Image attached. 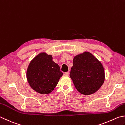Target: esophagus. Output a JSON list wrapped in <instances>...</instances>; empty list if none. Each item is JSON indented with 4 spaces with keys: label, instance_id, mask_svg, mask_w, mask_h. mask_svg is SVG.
<instances>
[{
    "label": "esophagus",
    "instance_id": "1",
    "mask_svg": "<svg viewBox=\"0 0 125 125\" xmlns=\"http://www.w3.org/2000/svg\"><path fill=\"white\" fill-rule=\"evenodd\" d=\"M69 74H70V73H69V71H68V72H66L65 73V76H69Z\"/></svg>",
    "mask_w": 125,
    "mask_h": 125
}]
</instances>
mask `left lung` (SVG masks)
Masks as SVG:
<instances>
[{"label": "left lung", "instance_id": "obj_1", "mask_svg": "<svg viewBox=\"0 0 125 125\" xmlns=\"http://www.w3.org/2000/svg\"><path fill=\"white\" fill-rule=\"evenodd\" d=\"M70 76L80 93L90 95L102 85L105 73L100 61L90 53L84 52L74 57Z\"/></svg>", "mask_w": 125, "mask_h": 125}]
</instances>
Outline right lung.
<instances>
[{"label": "right lung", "instance_id": "1", "mask_svg": "<svg viewBox=\"0 0 125 125\" xmlns=\"http://www.w3.org/2000/svg\"><path fill=\"white\" fill-rule=\"evenodd\" d=\"M62 75L59 66L53 61L52 56L46 53L35 56L27 71V78L30 87L41 94L51 93Z\"/></svg>", "mask_w": 125, "mask_h": 125}]
</instances>
